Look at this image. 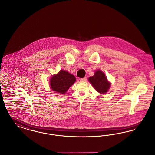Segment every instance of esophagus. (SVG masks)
I'll use <instances>...</instances> for the list:
<instances>
[{"mask_svg": "<svg viewBox=\"0 0 155 155\" xmlns=\"http://www.w3.org/2000/svg\"><path fill=\"white\" fill-rule=\"evenodd\" d=\"M80 81H82V82H85V81H87V77H84V78H81Z\"/></svg>", "mask_w": 155, "mask_h": 155, "instance_id": "34e87169", "label": "esophagus"}]
</instances>
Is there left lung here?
<instances>
[{
    "mask_svg": "<svg viewBox=\"0 0 155 155\" xmlns=\"http://www.w3.org/2000/svg\"><path fill=\"white\" fill-rule=\"evenodd\" d=\"M89 81L96 91L101 94H105L110 87L105 75L100 70H97L95 75L89 78Z\"/></svg>",
    "mask_w": 155,
    "mask_h": 155,
    "instance_id": "8db88e82",
    "label": "left lung"
}]
</instances>
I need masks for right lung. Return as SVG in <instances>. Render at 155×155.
Returning a JSON list of instances; mask_svg holds the SVG:
<instances>
[{
	"label": "right lung",
	"mask_w": 155,
	"mask_h": 155,
	"mask_svg": "<svg viewBox=\"0 0 155 155\" xmlns=\"http://www.w3.org/2000/svg\"><path fill=\"white\" fill-rule=\"evenodd\" d=\"M75 81L74 75L67 71L61 70L57 75L52 76L51 79V88L60 94H64Z\"/></svg>",
	"instance_id": "obj_1"
}]
</instances>
